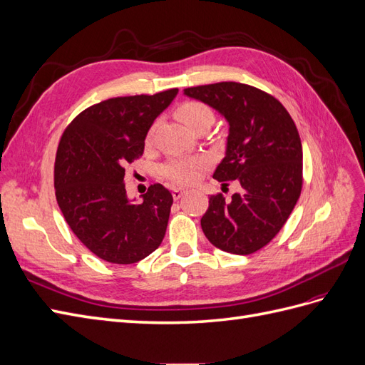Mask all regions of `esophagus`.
<instances>
[{
    "mask_svg": "<svg viewBox=\"0 0 365 365\" xmlns=\"http://www.w3.org/2000/svg\"><path fill=\"white\" fill-rule=\"evenodd\" d=\"M172 195H173V200H180L182 195H185V190L181 189V187H173Z\"/></svg>",
    "mask_w": 365,
    "mask_h": 365,
    "instance_id": "34e87169",
    "label": "esophagus"
}]
</instances>
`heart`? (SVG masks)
Listing matches in <instances>:
<instances>
[{
	"mask_svg": "<svg viewBox=\"0 0 365 365\" xmlns=\"http://www.w3.org/2000/svg\"><path fill=\"white\" fill-rule=\"evenodd\" d=\"M175 115L178 117L184 125L190 129H195L202 123H210L215 118L212 108L200 101H185L180 103L175 109ZM153 137V126L148 130L146 134V145L152 141ZM208 164L207 157H176L169 160L163 165V176L165 180L172 181L173 184L180 185H189L193 184L201 170Z\"/></svg>",
	"mask_w": 365,
	"mask_h": 365,
	"instance_id": "obj_1",
	"label": "heart"
}]
</instances>
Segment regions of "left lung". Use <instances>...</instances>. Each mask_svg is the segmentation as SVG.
Here are the masks:
<instances>
[{"mask_svg": "<svg viewBox=\"0 0 365 365\" xmlns=\"http://www.w3.org/2000/svg\"><path fill=\"white\" fill-rule=\"evenodd\" d=\"M184 94L227 118V153L213 178L242 187L228 201L222 193L210 196L204 235L222 251L256 252L277 236L302 193L303 149L294 120L274 96L245 83L190 86Z\"/></svg>", "mask_w": 365, "mask_h": 365, "instance_id": "left-lung-1", "label": "left lung"}]
</instances>
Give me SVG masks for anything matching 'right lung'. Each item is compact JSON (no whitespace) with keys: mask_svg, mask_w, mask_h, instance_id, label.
<instances>
[{"mask_svg":"<svg viewBox=\"0 0 365 365\" xmlns=\"http://www.w3.org/2000/svg\"><path fill=\"white\" fill-rule=\"evenodd\" d=\"M178 88L153 96L113 97L73 118L61 137L54 161V193L76 237L97 257L130 264L148 257L164 239L173 197L150 185L132 204L125 168L145 150L149 128Z\"/></svg>","mask_w":365,"mask_h":365,"instance_id":"obj_1","label":"right lung"}]
</instances>
